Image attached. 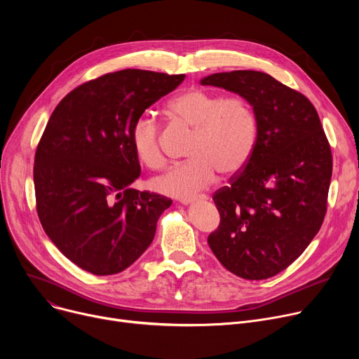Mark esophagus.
Listing matches in <instances>:
<instances>
[{"label": "esophagus", "instance_id": "obj_1", "mask_svg": "<svg viewBox=\"0 0 359 359\" xmlns=\"http://www.w3.org/2000/svg\"><path fill=\"white\" fill-rule=\"evenodd\" d=\"M203 199H206V195H199V196H195V198H182V199H180V202L186 205V203L196 202V201H203Z\"/></svg>", "mask_w": 359, "mask_h": 359}]
</instances>
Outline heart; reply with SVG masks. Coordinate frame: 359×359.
Here are the masks:
<instances>
[{
    "mask_svg": "<svg viewBox=\"0 0 359 359\" xmlns=\"http://www.w3.org/2000/svg\"><path fill=\"white\" fill-rule=\"evenodd\" d=\"M173 121L194 129L187 161L175 165L153 182L161 194L187 198L210 187L217 172L236 176L250 161L257 144V118L252 104L240 96L224 97L203 88L184 90L165 106ZM132 149L151 170L165 165L160 144V126L149 116H140L130 128Z\"/></svg>",
    "mask_w": 359,
    "mask_h": 359,
    "instance_id": "b5f03b06",
    "label": "heart"
}]
</instances>
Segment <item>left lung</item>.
<instances>
[{
    "instance_id": "obj_1",
    "label": "left lung",
    "mask_w": 359,
    "mask_h": 359,
    "mask_svg": "<svg viewBox=\"0 0 359 359\" xmlns=\"http://www.w3.org/2000/svg\"><path fill=\"white\" fill-rule=\"evenodd\" d=\"M234 91L255 109V153L212 199L219 225L208 244L231 273L268 279L299 257L322 227L332 179V149L316 107L269 74L241 69L201 81Z\"/></svg>"
}]
</instances>
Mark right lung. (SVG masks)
<instances>
[{"label": "right lung", "instance_id": "obj_1", "mask_svg": "<svg viewBox=\"0 0 359 359\" xmlns=\"http://www.w3.org/2000/svg\"><path fill=\"white\" fill-rule=\"evenodd\" d=\"M184 75L109 72L55 107L33 165L36 211L60 252L99 276L129 268L151 244L172 199L129 189L141 175L130 128Z\"/></svg>", "mask_w": 359, "mask_h": 359}]
</instances>
